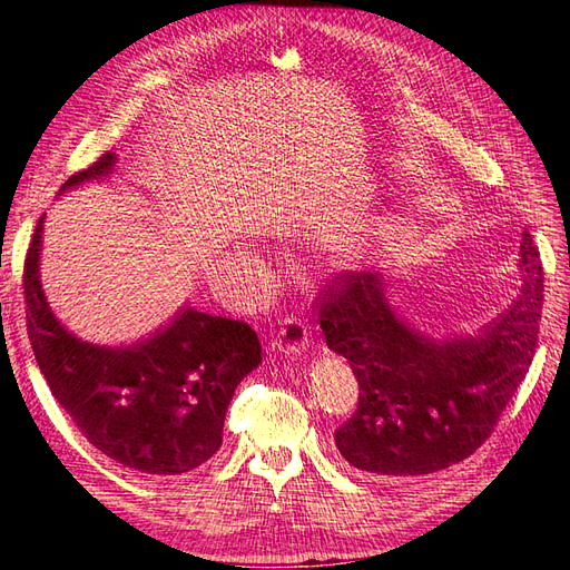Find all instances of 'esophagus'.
<instances>
[{"label": "esophagus", "mask_w": 570, "mask_h": 570, "mask_svg": "<svg viewBox=\"0 0 570 570\" xmlns=\"http://www.w3.org/2000/svg\"><path fill=\"white\" fill-rule=\"evenodd\" d=\"M273 350L283 356H297L306 350V325L297 318H285L278 335L273 340Z\"/></svg>", "instance_id": "obj_1"}]
</instances>
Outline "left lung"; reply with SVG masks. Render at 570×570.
I'll use <instances>...</instances> for the list:
<instances>
[{
  "label": "left lung",
  "instance_id": "8db88e82",
  "mask_svg": "<svg viewBox=\"0 0 570 570\" xmlns=\"http://www.w3.org/2000/svg\"><path fill=\"white\" fill-rule=\"evenodd\" d=\"M519 297L478 335L435 340L394 314L383 273L337 275L318 295L325 344L358 383L340 454L371 478L428 475L469 459L521 387L538 347L544 273L523 233Z\"/></svg>",
  "mask_w": 570,
  "mask_h": 570
}]
</instances>
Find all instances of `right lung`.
Masks as SVG:
<instances>
[{
    "instance_id": "1",
    "label": "right lung",
    "mask_w": 570,
    "mask_h": 570,
    "mask_svg": "<svg viewBox=\"0 0 570 570\" xmlns=\"http://www.w3.org/2000/svg\"><path fill=\"white\" fill-rule=\"evenodd\" d=\"M116 154L68 178L59 193L107 178ZM42 223L23 268L28 337L45 381L101 454L142 475H183L223 442L235 387L262 364V342L243 321L183 306L176 318L128 347L92 344L66 331L40 283Z\"/></svg>"
}]
</instances>
